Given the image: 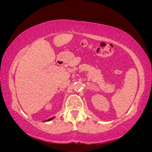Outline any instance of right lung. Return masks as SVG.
<instances>
[{
  "label": "right lung",
  "mask_w": 152,
  "mask_h": 152,
  "mask_svg": "<svg viewBox=\"0 0 152 152\" xmlns=\"http://www.w3.org/2000/svg\"><path fill=\"white\" fill-rule=\"evenodd\" d=\"M53 118H54V117H51V118H50L48 119V120H47L46 121H50V120H52V119H53Z\"/></svg>",
  "instance_id": "obj_1"
}]
</instances>
